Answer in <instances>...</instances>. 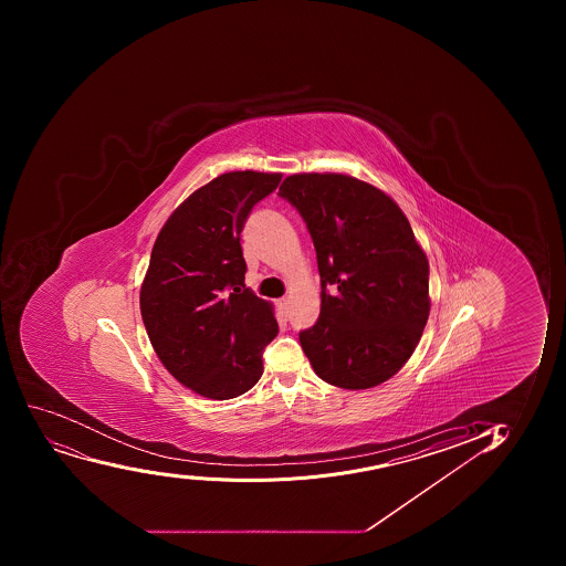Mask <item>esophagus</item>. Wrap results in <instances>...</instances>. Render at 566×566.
Here are the masks:
<instances>
[{
    "label": "esophagus",
    "mask_w": 566,
    "mask_h": 566,
    "mask_svg": "<svg viewBox=\"0 0 566 566\" xmlns=\"http://www.w3.org/2000/svg\"><path fill=\"white\" fill-rule=\"evenodd\" d=\"M279 306L280 310H282V314H287V310H290V298H280Z\"/></svg>",
    "instance_id": "esophagus-1"
}]
</instances>
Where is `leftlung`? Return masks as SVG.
Wrapping results in <instances>:
<instances>
[{
	"instance_id": "8db88e82",
	"label": "left lung",
	"mask_w": 566,
	"mask_h": 566,
	"mask_svg": "<svg viewBox=\"0 0 566 566\" xmlns=\"http://www.w3.org/2000/svg\"><path fill=\"white\" fill-rule=\"evenodd\" d=\"M279 196L308 227L321 314L298 342L321 380L369 389L397 375L430 315V265L391 197L342 174L287 177Z\"/></svg>"
}]
</instances>
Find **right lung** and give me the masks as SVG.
Masks as SVG:
<instances>
[{
	"label": "right lung",
	"mask_w": 566,
	"mask_h": 566,
	"mask_svg": "<svg viewBox=\"0 0 566 566\" xmlns=\"http://www.w3.org/2000/svg\"><path fill=\"white\" fill-rule=\"evenodd\" d=\"M282 175L230 171L193 191L164 224L140 290L142 319L164 367L201 397L229 400L263 373L279 334L273 306L245 287L240 234Z\"/></svg>",
	"instance_id": "1"
}]
</instances>
